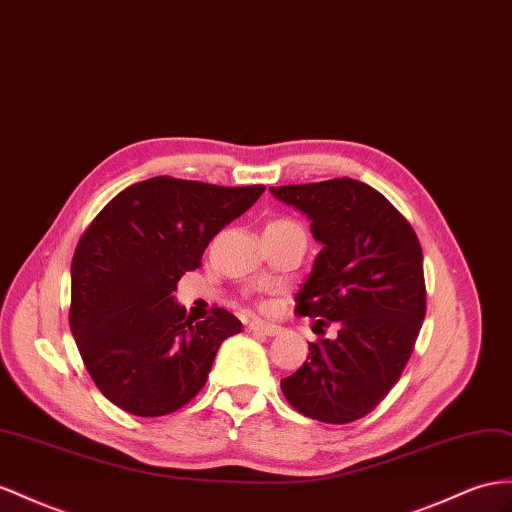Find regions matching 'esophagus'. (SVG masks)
Masks as SVG:
<instances>
[{
  "instance_id": "34e87169",
  "label": "esophagus",
  "mask_w": 512,
  "mask_h": 512,
  "mask_svg": "<svg viewBox=\"0 0 512 512\" xmlns=\"http://www.w3.org/2000/svg\"><path fill=\"white\" fill-rule=\"evenodd\" d=\"M248 329L255 331V333H264V335H277V333H281V326H277V324H270V322H264V320H255V322H251V326H248Z\"/></svg>"
}]
</instances>
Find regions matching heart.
<instances>
[{
  "label": "heart",
  "instance_id": "heart-1",
  "mask_svg": "<svg viewBox=\"0 0 512 512\" xmlns=\"http://www.w3.org/2000/svg\"><path fill=\"white\" fill-rule=\"evenodd\" d=\"M266 229H300V231H303V227H300L296 220H290V218H279V220H272Z\"/></svg>",
  "mask_w": 512,
  "mask_h": 512
}]
</instances>
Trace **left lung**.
<instances>
[{"label": "left lung", "mask_w": 512, "mask_h": 512, "mask_svg": "<svg viewBox=\"0 0 512 512\" xmlns=\"http://www.w3.org/2000/svg\"><path fill=\"white\" fill-rule=\"evenodd\" d=\"M311 218L322 251L296 294L298 316L316 318L320 339L281 381L298 413L348 424L374 411L409 363L426 316L422 244L385 196L342 177L270 188ZM338 324V337L323 329Z\"/></svg>", "instance_id": "8db88e82"}]
</instances>
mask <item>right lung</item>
I'll return each mask as SVG.
<instances>
[{
	"label": "right lung",
	"mask_w": 512,
	"mask_h": 512,
	"mask_svg": "<svg viewBox=\"0 0 512 512\" xmlns=\"http://www.w3.org/2000/svg\"><path fill=\"white\" fill-rule=\"evenodd\" d=\"M264 190L153 177L116 194L82 233L69 324L90 378L119 409L168 415L205 387L220 344L242 322L220 307L194 322L173 294L181 274L201 268L214 235Z\"/></svg>",
	"instance_id": "right-lung-1"
}]
</instances>
